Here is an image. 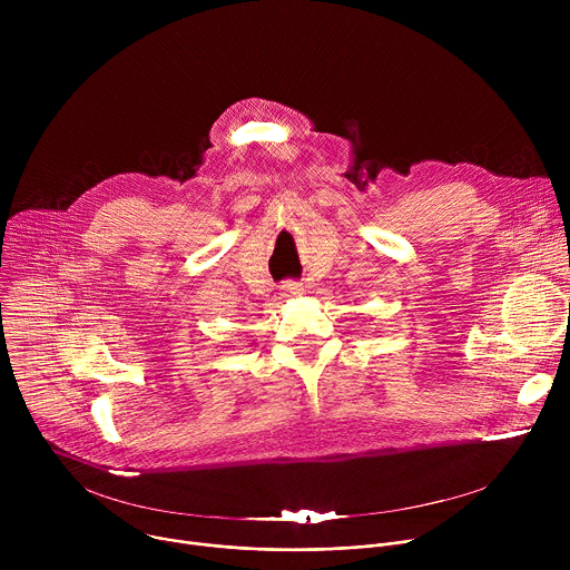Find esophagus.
Returning a JSON list of instances; mask_svg holds the SVG:
<instances>
[{
  "label": "esophagus",
  "mask_w": 570,
  "mask_h": 570,
  "mask_svg": "<svg viewBox=\"0 0 570 570\" xmlns=\"http://www.w3.org/2000/svg\"><path fill=\"white\" fill-rule=\"evenodd\" d=\"M304 293V286L299 284V282H284L282 286H279V295L284 297V299H293V297H299Z\"/></svg>",
  "instance_id": "34e87169"
}]
</instances>
